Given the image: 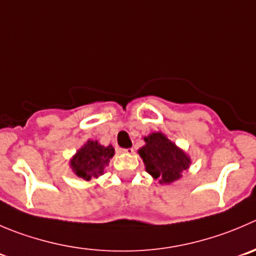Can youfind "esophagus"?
<instances>
[{
    "mask_svg": "<svg viewBox=\"0 0 256 256\" xmlns=\"http://www.w3.org/2000/svg\"><path fill=\"white\" fill-rule=\"evenodd\" d=\"M118 153H122V154H132L133 153V148H119Z\"/></svg>",
    "mask_w": 256,
    "mask_h": 256,
    "instance_id": "1",
    "label": "esophagus"
}]
</instances>
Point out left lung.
I'll return each instance as SVG.
<instances>
[{
  "mask_svg": "<svg viewBox=\"0 0 256 256\" xmlns=\"http://www.w3.org/2000/svg\"><path fill=\"white\" fill-rule=\"evenodd\" d=\"M144 146L138 154L144 163L146 171L160 184L178 181L184 171L188 170L191 157L164 133L153 132L143 137Z\"/></svg>",
  "mask_w": 256,
  "mask_h": 256,
  "instance_id": "obj_1",
  "label": "left lung"
}]
</instances>
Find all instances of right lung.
Here are the masks:
<instances>
[{"label":"right lung","instance_id":"obj_1","mask_svg":"<svg viewBox=\"0 0 256 256\" xmlns=\"http://www.w3.org/2000/svg\"><path fill=\"white\" fill-rule=\"evenodd\" d=\"M114 156L113 146H103L98 140H88L70 158L69 167L72 174L84 181L98 178Z\"/></svg>","mask_w":256,"mask_h":256}]
</instances>
